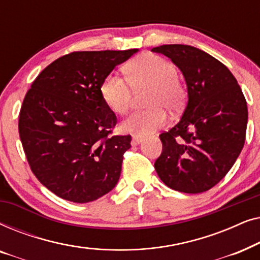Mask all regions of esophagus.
I'll return each instance as SVG.
<instances>
[{"instance_id": "34e87169", "label": "esophagus", "mask_w": 260, "mask_h": 260, "mask_svg": "<svg viewBox=\"0 0 260 260\" xmlns=\"http://www.w3.org/2000/svg\"><path fill=\"white\" fill-rule=\"evenodd\" d=\"M142 141H143V138H142L141 136H136V135H135V136H133V141H131V144L137 145V144L142 143Z\"/></svg>"}]
</instances>
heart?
I'll return each instance as SVG.
<instances>
[{
  "instance_id": "1",
  "label": "heart",
  "mask_w": 260,
  "mask_h": 260,
  "mask_svg": "<svg viewBox=\"0 0 260 260\" xmlns=\"http://www.w3.org/2000/svg\"><path fill=\"white\" fill-rule=\"evenodd\" d=\"M126 79L116 73L105 77L101 95L106 106L117 115H123L131 103V88L140 91L150 88L147 106L150 109L133 112L120 123L124 133L136 136L155 133L167 124L166 110L177 111L182 108L186 92L180 83L176 66L162 56L145 54L125 66Z\"/></svg>"
}]
</instances>
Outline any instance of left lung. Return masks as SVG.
Segmentation results:
<instances>
[{
  "label": "left lung",
  "instance_id": "left-lung-1",
  "mask_svg": "<svg viewBox=\"0 0 260 260\" xmlns=\"http://www.w3.org/2000/svg\"><path fill=\"white\" fill-rule=\"evenodd\" d=\"M151 51L179 67L188 91L180 122L159 135L163 149L155 170L174 190L202 193L225 177L243 150L246 99L231 71L208 53L188 45H162Z\"/></svg>",
  "mask_w": 260,
  "mask_h": 260
}]
</instances>
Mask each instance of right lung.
Listing matches in <instances>:
<instances>
[{
    "instance_id": "right-lung-1",
    "label": "right lung",
    "mask_w": 260,
    "mask_h": 260,
    "mask_svg": "<svg viewBox=\"0 0 260 260\" xmlns=\"http://www.w3.org/2000/svg\"><path fill=\"white\" fill-rule=\"evenodd\" d=\"M127 51L72 52L39 74L23 99L19 134L31 172L63 200L86 204L118 182L131 136H111L117 117L101 85Z\"/></svg>"
}]
</instances>
